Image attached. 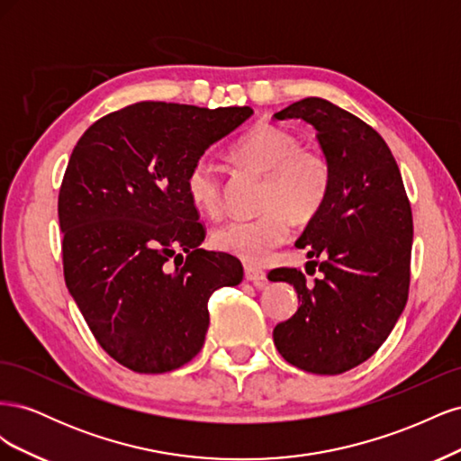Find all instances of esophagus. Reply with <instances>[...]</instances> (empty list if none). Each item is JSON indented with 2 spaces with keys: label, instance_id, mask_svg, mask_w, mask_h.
I'll return each instance as SVG.
<instances>
[{
  "label": "esophagus",
  "instance_id": "obj_1",
  "mask_svg": "<svg viewBox=\"0 0 461 461\" xmlns=\"http://www.w3.org/2000/svg\"><path fill=\"white\" fill-rule=\"evenodd\" d=\"M244 275H246V281L254 283L258 288L265 286V271L256 267V265H246Z\"/></svg>",
  "mask_w": 461,
  "mask_h": 461
}]
</instances>
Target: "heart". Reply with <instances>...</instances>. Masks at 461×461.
Wrapping results in <instances>:
<instances>
[{"label":"heart","mask_w":461,"mask_h":461,"mask_svg":"<svg viewBox=\"0 0 461 461\" xmlns=\"http://www.w3.org/2000/svg\"><path fill=\"white\" fill-rule=\"evenodd\" d=\"M234 161L265 178L261 212L256 219H230L213 230L212 242L221 252L259 263L290 234V219L303 225L325 205L330 190V163L315 146L276 124L261 122L230 149ZM190 202L207 215L221 212L222 180L219 167L200 158L186 173Z\"/></svg>","instance_id":"obj_1"}]
</instances>
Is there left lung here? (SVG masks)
<instances>
[{
    "instance_id": "obj_1",
    "label": "left lung",
    "mask_w": 461,
    "mask_h": 461,
    "mask_svg": "<svg viewBox=\"0 0 461 461\" xmlns=\"http://www.w3.org/2000/svg\"><path fill=\"white\" fill-rule=\"evenodd\" d=\"M302 119L317 131L330 163L325 205L308 222L296 248L321 271L305 285L298 269H275L288 283L298 310L273 330L288 364L317 375H339L364 364L393 332L408 302L413 242L411 209L394 156L381 134L321 97H305L275 113Z\"/></svg>"
}]
</instances>
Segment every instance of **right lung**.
<instances>
[{
    "mask_svg": "<svg viewBox=\"0 0 461 461\" xmlns=\"http://www.w3.org/2000/svg\"><path fill=\"white\" fill-rule=\"evenodd\" d=\"M252 115L140 102L95 121L75 146L58 203L65 283L121 366L188 364L205 340L209 296L242 281L239 259L200 248L205 230L185 183L190 165Z\"/></svg>",
    "mask_w": 461,
    "mask_h": 461,
    "instance_id": "1",
    "label": "right lung"
}]
</instances>
